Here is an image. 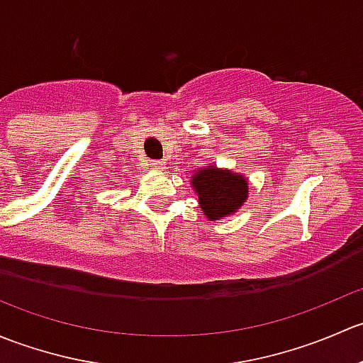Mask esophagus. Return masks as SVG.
<instances>
[{
    "mask_svg": "<svg viewBox=\"0 0 363 363\" xmlns=\"http://www.w3.org/2000/svg\"><path fill=\"white\" fill-rule=\"evenodd\" d=\"M149 167H151L152 170H163V168H164V161L151 160V161H149Z\"/></svg>",
    "mask_w": 363,
    "mask_h": 363,
    "instance_id": "1",
    "label": "esophagus"
}]
</instances>
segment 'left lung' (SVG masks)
Instances as JSON below:
<instances>
[{
    "mask_svg": "<svg viewBox=\"0 0 363 363\" xmlns=\"http://www.w3.org/2000/svg\"><path fill=\"white\" fill-rule=\"evenodd\" d=\"M193 188L199 193L200 207L208 219H221L235 212L247 199V181L216 167L196 172Z\"/></svg>",
    "mask_w": 363,
    "mask_h": 363,
    "instance_id": "left-lung-1",
    "label": "left lung"
}]
</instances>
